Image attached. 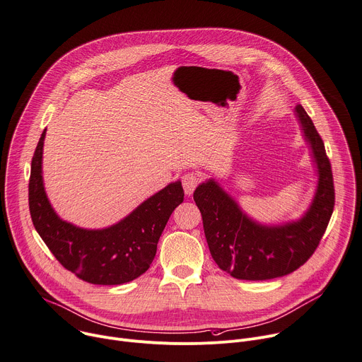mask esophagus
<instances>
[{
  "instance_id": "1",
  "label": "esophagus",
  "mask_w": 362,
  "mask_h": 362,
  "mask_svg": "<svg viewBox=\"0 0 362 362\" xmlns=\"http://www.w3.org/2000/svg\"><path fill=\"white\" fill-rule=\"evenodd\" d=\"M199 175L195 173H188L182 177V187L187 195H191L194 192V189L197 188V185L199 184Z\"/></svg>"
}]
</instances>
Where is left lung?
<instances>
[{
	"instance_id": "8db88e82",
	"label": "left lung",
	"mask_w": 362,
	"mask_h": 362,
	"mask_svg": "<svg viewBox=\"0 0 362 362\" xmlns=\"http://www.w3.org/2000/svg\"><path fill=\"white\" fill-rule=\"evenodd\" d=\"M295 115L317 174L312 203L300 218L259 223L214 178L194 191L210 253L218 267L235 279L267 280L295 272L313 255L332 216L335 189L325 145L300 105Z\"/></svg>"
}]
</instances>
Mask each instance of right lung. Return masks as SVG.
<instances>
[{
	"instance_id": "add662e5",
	"label": "right lung",
	"mask_w": 362,
	"mask_h": 362,
	"mask_svg": "<svg viewBox=\"0 0 362 362\" xmlns=\"http://www.w3.org/2000/svg\"><path fill=\"white\" fill-rule=\"evenodd\" d=\"M40 138L28 184L33 224L46 246L78 279L93 285H122L144 274L156 253L158 240L173 211L184 202L181 181L168 184L131 214L105 228H82L62 220L52 207L43 182V146Z\"/></svg>"
}]
</instances>
